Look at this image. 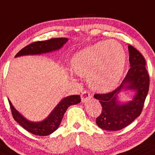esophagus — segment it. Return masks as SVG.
Returning <instances> with one entry per match:
<instances>
[{
    "instance_id": "esophagus-1",
    "label": "esophagus",
    "mask_w": 155,
    "mask_h": 155,
    "mask_svg": "<svg viewBox=\"0 0 155 155\" xmlns=\"http://www.w3.org/2000/svg\"><path fill=\"white\" fill-rule=\"evenodd\" d=\"M81 97L82 102H86V101H87L89 99L92 97V95H91V94L88 91H84Z\"/></svg>"
}]
</instances>
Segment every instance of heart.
Wrapping results in <instances>:
<instances>
[{
    "mask_svg": "<svg viewBox=\"0 0 155 155\" xmlns=\"http://www.w3.org/2000/svg\"><path fill=\"white\" fill-rule=\"evenodd\" d=\"M126 61V52L119 42L102 41L76 53L71 60V68L79 76H87L93 89L108 92L120 81Z\"/></svg>",
    "mask_w": 155,
    "mask_h": 155,
    "instance_id": "heart-1",
    "label": "heart"
}]
</instances>
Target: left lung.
I'll return each instance as SVG.
<instances>
[{
  "label": "left lung",
  "mask_w": 155,
  "mask_h": 155,
  "mask_svg": "<svg viewBox=\"0 0 155 155\" xmlns=\"http://www.w3.org/2000/svg\"><path fill=\"white\" fill-rule=\"evenodd\" d=\"M128 47L131 68L120 86L107 94H96L94 96L102 106V111L96 123L104 130H120L132 123L142 112L149 90L150 78L145 58L133 46L129 45ZM123 89H133L137 94L132 101L119 105L117 94Z\"/></svg>",
  "instance_id": "left-lung-1"
}]
</instances>
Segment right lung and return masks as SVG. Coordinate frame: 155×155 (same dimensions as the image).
Instances as JSON below:
<instances>
[{
    "mask_svg": "<svg viewBox=\"0 0 155 155\" xmlns=\"http://www.w3.org/2000/svg\"><path fill=\"white\" fill-rule=\"evenodd\" d=\"M67 41L68 39L66 38H54L45 41L34 42L22 48L15 57L26 54H42L58 50L61 48ZM8 101L13 117L23 129L33 135L45 136L51 134L58 129L67 109L71 105L79 104L81 102V97L79 95H72L64 98L50 113L49 116L45 120L39 123H32L28 121L17 111L9 100Z\"/></svg>",
    "mask_w": 155,
    "mask_h": 155,
    "instance_id": "obj_1",
    "label": "right lung"
}]
</instances>
